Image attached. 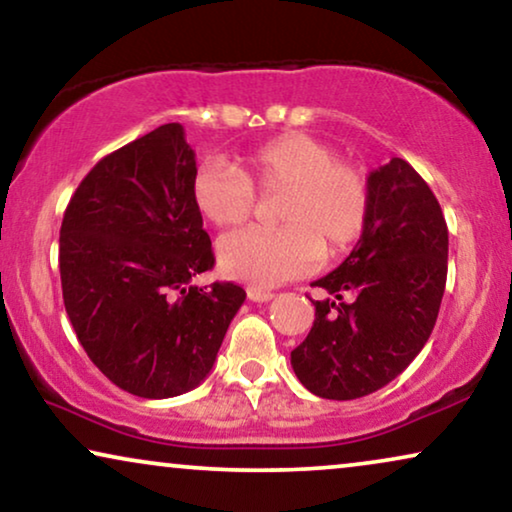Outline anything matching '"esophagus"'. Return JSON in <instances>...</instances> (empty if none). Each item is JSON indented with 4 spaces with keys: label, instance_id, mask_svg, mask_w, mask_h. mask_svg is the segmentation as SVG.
<instances>
[{
    "label": "esophagus",
    "instance_id": "1",
    "mask_svg": "<svg viewBox=\"0 0 512 512\" xmlns=\"http://www.w3.org/2000/svg\"><path fill=\"white\" fill-rule=\"evenodd\" d=\"M276 294L271 290H264V287H248V299L250 301H271Z\"/></svg>",
    "mask_w": 512,
    "mask_h": 512
}]
</instances>
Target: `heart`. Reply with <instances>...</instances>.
Listing matches in <instances>:
<instances>
[{
  "label": "heart",
  "instance_id": "heart-1",
  "mask_svg": "<svg viewBox=\"0 0 512 512\" xmlns=\"http://www.w3.org/2000/svg\"><path fill=\"white\" fill-rule=\"evenodd\" d=\"M255 190L283 192L276 229H239L218 241L225 276L269 287L304 276L322 250L338 255L357 243L369 220V181L355 162L336 160L327 141L304 132L278 136L243 157L239 169L204 162L192 178L197 211L218 227L239 225L255 208Z\"/></svg>",
  "mask_w": 512,
  "mask_h": 512
}]
</instances>
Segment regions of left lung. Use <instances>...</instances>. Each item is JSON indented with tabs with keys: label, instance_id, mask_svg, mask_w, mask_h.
I'll use <instances>...</instances> for the list:
<instances>
[{
	"label": "left lung",
	"instance_id": "obj_1",
	"mask_svg": "<svg viewBox=\"0 0 512 512\" xmlns=\"http://www.w3.org/2000/svg\"><path fill=\"white\" fill-rule=\"evenodd\" d=\"M366 181L371 206L357 246L313 283L336 301H313V327L292 350L301 385L322 399L392 383L431 336L448 278V225L424 178L392 157Z\"/></svg>",
	"mask_w": 512,
	"mask_h": 512
}]
</instances>
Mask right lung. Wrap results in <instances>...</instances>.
<instances>
[{
    "label": "right lung",
    "mask_w": 512,
    "mask_h": 512,
    "mask_svg": "<svg viewBox=\"0 0 512 512\" xmlns=\"http://www.w3.org/2000/svg\"><path fill=\"white\" fill-rule=\"evenodd\" d=\"M197 174L185 129L169 122L99 160L76 187L60 229L64 308L92 364L134 397L197 387L246 290L192 285L213 269L192 201Z\"/></svg>",
    "instance_id": "obj_1"
}]
</instances>
